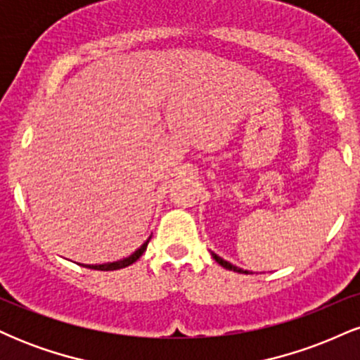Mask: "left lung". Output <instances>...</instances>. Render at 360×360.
Returning <instances> with one entry per match:
<instances>
[{
	"label": "left lung",
	"instance_id": "left-lung-1",
	"mask_svg": "<svg viewBox=\"0 0 360 360\" xmlns=\"http://www.w3.org/2000/svg\"><path fill=\"white\" fill-rule=\"evenodd\" d=\"M212 255H213V259L217 260V262L220 264L221 267H225V269H229V271H235V272H243L242 269H238V267H235V266H232V264H230V262H226V260H223V259L218 257L217 254H212ZM245 272H247V271H245Z\"/></svg>",
	"mask_w": 360,
	"mask_h": 360
}]
</instances>
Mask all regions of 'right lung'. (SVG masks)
<instances>
[{"instance_id":"obj_1","label":"right lung","mask_w":360,"mask_h":360,"mask_svg":"<svg viewBox=\"0 0 360 360\" xmlns=\"http://www.w3.org/2000/svg\"><path fill=\"white\" fill-rule=\"evenodd\" d=\"M148 240H150V237L147 238L146 242L142 243V245L139 247L137 250L134 252L131 255H128L127 259H122V260H117V262H108V264H100V266H89V269H94V271H117V269H123V267H128L130 264L137 262V260L142 257V254L146 252L147 245H148ZM88 267V266H86Z\"/></svg>"}]
</instances>
